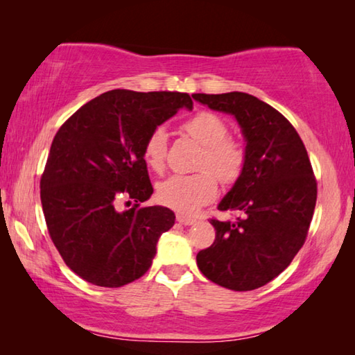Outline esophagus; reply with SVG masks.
Wrapping results in <instances>:
<instances>
[{"label": "esophagus", "instance_id": "34e87169", "mask_svg": "<svg viewBox=\"0 0 355 355\" xmlns=\"http://www.w3.org/2000/svg\"><path fill=\"white\" fill-rule=\"evenodd\" d=\"M177 220L182 225H192L196 222L194 218H189V216H184V214H177Z\"/></svg>", "mask_w": 355, "mask_h": 355}]
</instances>
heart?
<instances>
[{
  "label": "heart",
  "instance_id": "b5f03b06",
  "mask_svg": "<svg viewBox=\"0 0 355 355\" xmlns=\"http://www.w3.org/2000/svg\"><path fill=\"white\" fill-rule=\"evenodd\" d=\"M183 128L203 147L194 175H173L158 186V199L163 205L180 213H194L211 202L218 192V176L224 184L241 177L245 166V150L228 136V127L218 114L200 111L186 120ZM144 161L156 173L166 171L167 135L155 128L144 142Z\"/></svg>",
  "mask_w": 355,
  "mask_h": 355
}]
</instances>
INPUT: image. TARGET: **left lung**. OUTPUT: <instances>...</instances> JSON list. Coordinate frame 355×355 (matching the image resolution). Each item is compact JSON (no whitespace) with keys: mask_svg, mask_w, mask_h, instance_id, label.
<instances>
[{"mask_svg":"<svg viewBox=\"0 0 355 355\" xmlns=\"http://www.w3.org/2000/svg\"><path fill=\"white\" fill-rule=\"evenodd\" d=\"M192 98L233 114L245 137L244 171L218 207L241 216L209 219L216 239L197 254V266L228 290H255L284 272L307 239L318 194L313 167L297 131L271 105L244 92Z\"/></svg>","mask_w":355,"mask_h":355,"instance_id":"1","label":"left lung"}]
</instances>
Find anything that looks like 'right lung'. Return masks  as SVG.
<instances>
[{"instance_id":"obj_1","label":"right lung","mask_w":355,"mask_h":355,"mask_svg":"<svg viewBox=\"0 0 355 355\" xmlns=\"http://www.w3.org/2000/svg\"><path fill=\"white\" fill-rule=\"evenodd\" d=\"M183 106L192 110L188 94L116 89L83 105L53 139L42 209L64 263L89 284L117 288L142 277L175 224L169 208L141 207L153 192L142 148ZM122 201L134 207L119 212Z\"/></svg>"}]
</instances>
